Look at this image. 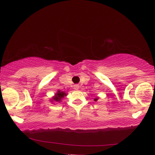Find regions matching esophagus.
I'll return each instance as SVG.
<instances>
[{
    "instance_id": "esophagus-1",
    "label": "esophagus",
    "mask_w": 155,
    "mask_h": 155,
    "mask_svg": "<svg viewBox=\"0 0 155 155\" xmlns=\"http://www.w3.org/2000/svg\"><path fill=\"white\" fill-rule=\"evenodd\" d=\"M74 88H75V90H78L79 89V85L78 84H75V85H74Z\"/></svg>"
}]
</instances>
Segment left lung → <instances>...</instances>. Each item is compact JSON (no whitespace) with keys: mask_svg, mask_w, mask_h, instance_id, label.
I'll return each instance as SVG.
<instances>
[{"mask_svg":"<svg viewBox=\"0 0 155 155\" xmlns=\"http://www.w3.org/2000/svg\"><path fill=\"white\" fill-rule=\"evenodd\" d=\"M98 99H99V98H98V97H96V98H95V99H94V101H97V100H98Z\"/></svg>","mask_w":155,"mask_h":155,"instance_id":"8db88e82","label":"left lung"}]
</instances>
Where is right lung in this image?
I'll return each mask as SVG.
<instances>
[{"mask_svg": "<svg viewBox=\"0 0 155 155\" xmlns=\"http://www.w3.org/2000/svg\"><path fill=\"white\" fill-rule=\"evenodd\" d=\"M67 94L63 91H60L58 90V92H56V94H55V96L53 97L51 101L53 102V101H56V102H61L62 99L65 96H66Z\"/></svg>", "mask_w": 155, "mask_h": 155, "instance_id": "right-lung-1", "label": "right lung"}]
</instances>
